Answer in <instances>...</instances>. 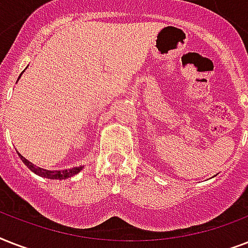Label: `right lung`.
Listing matches in <instances>:
<instances>
[{
  "mask_svg": "<svg viewBox=\"0 0 248 248\" xmlns=\"http://www.w3.org/2000/svg\"><path fill=\"white\" fill-rule=\"evenodd\" d=\"M23 75V73H21ZM20 75V76H21ZM19 155V153H17ZM20 159L23 162L25 163V166L28 167L32 172H34L36 175L38 176H42V177H46V179H55V180H64V179H68V177H72L77 175V173L83 169V166H78V167H72V169H68V170H46V169H42V167H38V166L33 165L32 162H29L28 159L24 158L23 155H19Z\"/></svg>",
  "mask_w": 248,
  "mask_h": 248,
  "instance_id": "1",
  "label": "right lung"
}]
</instances>
